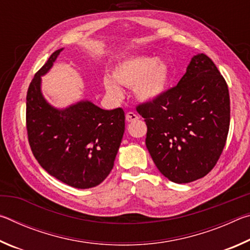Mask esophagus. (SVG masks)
Returning a JSON list of instances; mask_svg holds the SVG:
<instances>
[{
  "label": "esophagus",
  "instance_id": "34e87169",
  "mask_svg": "<svg viewBox=\"0 0 250 250\" xmlns=\"http://www.w3.org/2000/svg\"><path fill=\"white\" fill-rule=\"evenodd\" d=\"M125 119L128 122H133V121H137L139 119V117H138V115H135L134 112L130 111V112H126Z\"/></svg>",
  "mask_w": 250,
  "mask_h": 250
}]
</instances>
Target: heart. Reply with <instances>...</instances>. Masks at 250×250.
Listing matches in <instances>:
<instances>
[{
    "instance_id": "heart-1",
    "label": "heart",
    "mask_w": 250,
    "mask_h": 250,
    "mask_svg": "<svg viewBox=\"0 0 250 250\" xmlns=\"http://www.w3.org/2000/svg\"><path fill=\"white\" fill-rule=\"evenodd\" d=\"M112 77L126 87H134L139 99L150 101L159 98L167 90L168 67L160 58L132 57L117 64L112 70ZM104 84L110 96L121 98L122 90L114 80L109 77L104 78Z\"/></svg>"
}]
</instances>
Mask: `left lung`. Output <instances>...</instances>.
Returning <instances> with one entry per match:
<instances>
[{"instance_id": "1", "label": "left lung", "mask_w": 250, "mask_h": 250, "mask_svg": "<svg viewBox=\"0 0 250 250\" xmlns=\"http://www.w3.org/2000/svg\"><path fill=\"white\" fill-rule=\"evenodd\" d=\"M146 145L162 174L189 183L211 171L226 145L230 121L227 83L205 54L194 56L176 86L139 104Z\"/></svg>"}]
</instances>
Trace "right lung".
<instances>
[{"instance_id":"obj_1","label":"right lung","mask_w":250,"mask_h":250,"mask_svg":"<svg viewBox=\"0 0 250 250\" xmlns=\"http://www.w3.org/2000/svg\"><path fill=\"white\" fill-rule=\"evenodd\" d=\"M54 52L34 76L26 96V129L31 150L50 175L76 188L99 185L113 167L125 132V111L104 110L82 100L56 109L42 95L41 76L52 68Z\"/></svg>"}]
</instances>
